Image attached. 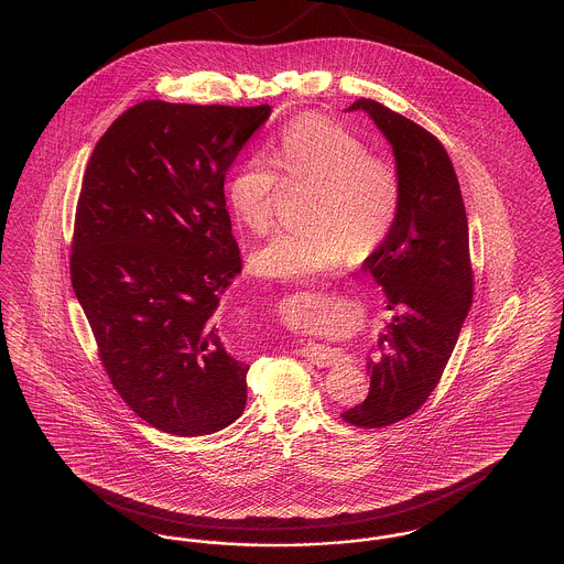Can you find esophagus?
Instances as JSON below:
<instances>
[{
  "label": "esophagus",
  "instance_id": "esophagus-1",
  "mask_svg": "<svg viewBox=\"0 0 564 564\" xmlns=\"http://www.w3.org/2000/svg\"><path fill=\"white\" fill-rule=\"evenodd\" d=\"M302 357H306L311 364H315L319 368H329V366L340 361L338 350L329 349L325 345H315V343H308V345L302 347Z\"/></svg>",
  "mask_w": 564,
  "mask_h": 564
}]
</instances>
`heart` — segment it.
I'll list each match as a JSON object with an SVG mask.
<instances>
[{"label":"heart","instance_id":"heart-1","mask_svg":"<svg viewBox=\"0 0 564 564\" xmlns=\"http://www.w3.org/2000/svg\"><path fill=\"white\" fill-rule=\"evenodd\" d=\"M313 182L306 226L276 230L249 256V267L267 279L300 283L343 262L372 256L391 235L402 207L398 166L370 154L368 145L317 113L290 122L267 159L251 156L232 173L226 196L237 221L253 235L272 224L279 178Z\"/></svg>","mask_w":564,"mask_h":564}]
</instances>
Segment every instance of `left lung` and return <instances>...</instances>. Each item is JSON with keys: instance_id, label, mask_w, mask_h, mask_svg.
I'll list each match as a JSON object with an SVG mask.
<instances>
[{"instance_id": "left-lung-1", "label": "left lung", "mask_w": 564, "mask_h": 564, "mask_svg": "<svg viewBox=\"0 0 564 564\" xmlns=\"http://www.w3.org/2000/svg\"><path fill=\"white\" fill-rule=\"evenodd\" d=\"M349 109L370 113L402 180L398 221L361 267L395 317L378 340V359L368 361V398L343 412L350 425L376 430L414 414L437 387L471 306L474 270L455 166L440 139L375 99Z\"/></svg>"}]
</instances>
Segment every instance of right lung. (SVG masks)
Returning <instances> with one entry per match:
<instances>
[{
    "label": "right lung",
    "instance_id": "1",
    "mask_svg": "<svg viewBox=\"0 0 564 564\" xmlns=\"http://www.w3.org/2000/svg\"><path fill=\"white\" fill-rule=\"evenodd\" d=\"M270 106L143 101L111 122L82 182L72 285L113 389L152 427L207 435L247 402L215 311L241 272L224 180Z\"/></svg>",
    "mask_w": 564,
    "mask_h": 564
}]
</instances>
